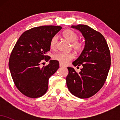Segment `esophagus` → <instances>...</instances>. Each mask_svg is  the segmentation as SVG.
Returning a JSON list of instances; mask_svg holds the SVG:
<instances>
[{"mask_svg": "<svg viewBox=\"0 0 120 120\" xmlns=\"http://www.w3.org/2000/svg\"><path fill=\"white\" fill-rule=\"evenodd\" d=\"M59 65H60V67H66L65 65H64L61 64V63H60V64H59Z\"/></svg>", "mask_w": 120, "mask_h": 120, "instance_id": "esophagus-1", "label": "esophagus"}]
</instances>
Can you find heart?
<instances>
[{"mask_svg": "<svg viewBox=\"0 0 120 120\" xmlns=\"http://www.w3.org/2000/svg\"><path fill=\"white\" fill-rule=\"evenodd\" d=\"M63 36L67 41L71 43V47L74 51L78 52L82 50L84 47L83 43L81 41H77L78 36L73 30L67 29L63 32ZM57 37L55 35L52 38L50 42V47L53 49L55 48L57 42ZM74 58V56L71 53H63L59 52L53 56V59L63 65L67 64L69 61H71Z\"/></svg>", "mask_w": 120, "mask_h": 120, "instance_id": "b5f03b06", "label": "heart"}]
</instances>
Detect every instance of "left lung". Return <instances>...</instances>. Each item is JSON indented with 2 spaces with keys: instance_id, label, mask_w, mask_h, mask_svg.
Wrapping results in <instances>:
<instances>
[{
  "instance_id": "8db88e82",
  "label": "left lung",
  "mask_w": 120,
  "mask_h": 120,
  "mask_svg": "<svg viewBox=\"0 0 120 120\" xmlns=\"http://www.w3.org/2000/svg\"><path fill=\"white\" fill-rule=\"evenodd\" d=\"M72 28L81 31L85 39V45L80 56L72 64L82 65L80 72L68 67L66 78L69 90L81 99L90 98L99 91L105 83L111 67L109 49L101 33L85 25H72Z\"/></svg>"
}]
</instances>
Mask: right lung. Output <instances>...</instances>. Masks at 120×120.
<instances>
[{"label":"right lung","mask_w":120,"mask_h":120,"mask_svg":"<svg viewBox=\"0 0 120 120\" xmlns=\"http://www.w3.org/2000/svg\"><path fill=\"white\" fill-rule=\"evenodd\" d=\"M62 29L60 26H41L25 31L11 52L9 68L15 86L24 95L37 98L48 90L49 79L59 68V61L49 60V65L40 67L50 50L52 38Z\"/></svg>","instance_id":"add662e5"}]
</instances>
